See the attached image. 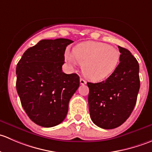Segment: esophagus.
<instances>
[{
    "label": "esophagus",
    "mask_w": 152,
    "mask_h": 152,
    "mask_svg": "<svg viewBox=\"0 0 152 152\" xmlns=\"http://www.w3.org/2000/svg\"><path fill=\"white\" fill-rule=\"evenodd\" d=\"M80 84L82 85H86V84H87V82H86L85 79H84L83 78H80Z\"/></svg>",
    "instance_id": "esophagus-1"
}]
</instances>
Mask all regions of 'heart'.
Returning <instances> with one entry per match:
<instances>
[{"instance_id": "b5f03b06", "label": "heart", "mask_w": 152, "mask_h": 152, "mask_svg": "<svg viewBox=\"0 0 152 152\" xmlns=\"http://www.w3.org/2000/svg\"><path fill=\"white\" fill-rule=\"evenodd\" d=\"M74 53L67 50L65 59L71 63L79 62L87 78L101 81L111 75L119 63L121 53L118 49L102 42H82L74 48Z\"/></svg>"}]
</instances>
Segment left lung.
Returning a JSON list of instances; mask_svg holds the SVG:
<instances>
[{
	"label": "left lung",
	"instance_id": "1",
	"mask_svg": "<svg viewBox=\"0 0 152 152\" xmlns=\"http://www.w3.org/2000/svg\"><path fill=\"white\" fill-rule=\"evenodd\" d=\"M120 63L115 71L99 83L87 82L91 120L104 129L123 124L132 113L140 89L139 64L131 52L118 46Z\"/></svg>",
	"mask_w": 152,
	"mask_h": 152
}]
</instances>
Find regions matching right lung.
Here are the masks:
<instances>
[{
    "mask_svg": "<svg viewBox=\"0 0 152 152\" xmlns=\"http://www.w3.org/2000/svg\"><path fill=\"white\" fill-rule=\"evenodd\" d=\"M73 41L42 39L27 49L16 68V87L21 104L37 125L53 127L64 121L70 98L79 87L76 73L62 72L66 47Z\"/></svg>",
    "mask_w": 152,
    "mask_h": 152,
    "instance_id": "add662e5",
    "label": "right lung"
}]
</instances>
